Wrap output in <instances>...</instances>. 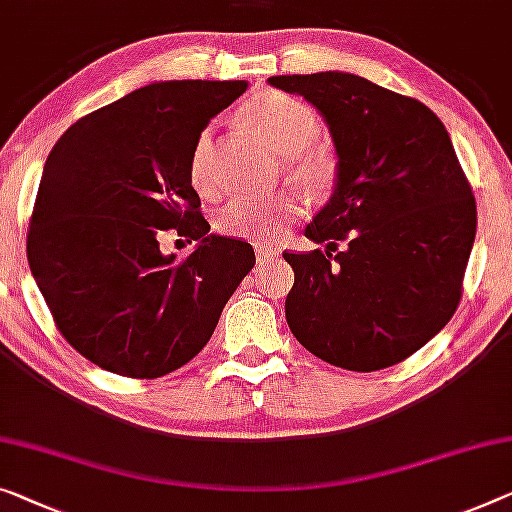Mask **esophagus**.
<instances>
[{
	"mask_svg": "<svg viewBox=\"0 0 512 512\" xmlns=\"http://www.w3.org/2000/svg\"><path fill=\"white\" fill-rule=\"evenodd\" d=\"M256 254H258V261H261V263H272V261H277V258H279V249L261 245L256 249Z\"/></svg>",
	"mask_w": 512,
	"mask_h": 512,
	"instance_id": "34e87169",
	"label": "esophagus"
}]
</instances>
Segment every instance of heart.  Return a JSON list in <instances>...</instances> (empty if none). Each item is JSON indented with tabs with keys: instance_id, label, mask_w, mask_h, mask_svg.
Returning a JSON list of instances; mask_svg holds the SVG:
<instances>
[{
	"instance_id": "1",
	"label": "heart",
	"mask_w": 512,
	"mask_h": 512,
	"mask_svg": "<svg viewBox=\"0 0 512 512\" xmlns=\"http://www.w3.org/2000/svg\"><path fill=\"white\" fill-rule=\"evenodd\" d=\"M240 119L267 146L286 155V171L313 199H327L338 183V160L332 148L313 141L320 130L316 109L283 91H261L245 102ZM212 132L203 130L190 155V183L196 192L212 194ZM295 196L281 194L267 201L238 199L217 212L215 226L222 235L240 240H267L286 231L300 217Z\"/></svg>"
}]
</instances>
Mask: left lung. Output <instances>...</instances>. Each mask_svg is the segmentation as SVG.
Masks as SVG:
<instances>
[{
    "mask_svg": "<svg viewBox=\"0 0 512 512\" xmlns=\"http://www.w3.org/2000/svg\"><path fill=\"white\" fill-rule=\"evenodd\" d=\"M270 84L325 116L338 155L332 199L304 231L327 249L283 251L290 332L348 371L400 364L453 318L474 247L476 199L451 137L423 102L359 75Z\"/></svg>",
    "mask_w": 512,
    "mask_h": 512,
    "instance_id": "1",
    "label": "left lung"
}]
</instances>
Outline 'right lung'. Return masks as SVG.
I'll list each match as a JSON object with an SVG mask.
<instances>
[{"label": "right lung", "mask_w": 512, "mask_h": 512, "mask_svg": "<svg viewBox=\"0 0 512 512\" xmlns=\"http://www.w3.org/2000/svg\"><path fill=\"white\" fill-rule=\"evenodd\" d=\"M245 80L155 82L70 125L47 155L27 258L61 336L93 364L153 380L210 341L256 265L249 242L208 235L190 155ZM167 230L199 239L180 262Z\"/></svg>", "instance_id": "1"}]
</instances>
